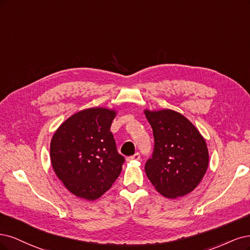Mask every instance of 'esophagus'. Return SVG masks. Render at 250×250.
<instances>
[{
    "instance_id": "obj_1",
    "label": "esophagus",
    "mask_w": 250,
    "mask_h": 250,
    "mask_svg": "<svg viewBox=\"0 0 250 250\" xmlns=\"http://www.w3.org/2000/svg\"><path fill=\"white\" fill-rule=\"evenodd\" d=\"M126 160L127 161H138V160H140V155L138 154V152H136V154H134L131 157H128Z\"/></svg>"
}]
</instances>
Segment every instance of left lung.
Listing matches in <instances>:
<instances>
[{"label":"left lung","instance_id":"obj_1","mask_svg":"<svg viewBox=\"0 0 250 250\" xmlns=\"http://www.w3.org/2000/svg\"><path fill=\"white\" fill-rule=\"evenodd\" d=\"M152 128L155 146L146 173L156 190L176 198L194 190L208 165L205 138L190 120L173 110H144Z\"/></svg>","mask_w":250,"mask_h":250}]
</instances>
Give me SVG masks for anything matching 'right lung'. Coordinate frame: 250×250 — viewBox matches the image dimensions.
Returning <instances> with one entry per match:
<instances>
[{
  "label": "right lung",
  "mask_w": 250,
  "mask_h": 250,
  "mask_svg": "<svg viewBox=\"0 0 250 250\" xmlns=\"http://www.w3.org/2000/svg\"><path fill=\"white\" fill-rule=\"evenodd\" d=\"M115 115V110L101 107L79 111L53 135V169L77 197L100 198L122 172L125 158L118 154L110 132Z\"/></svg>",
  "instance_id": "right-lung-1"
}]
</instances>
